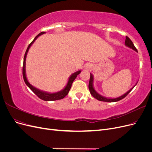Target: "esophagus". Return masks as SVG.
<instances>
[{"label": "esophagus", "instance_id": "1", "mask_svg": "<svg viewBox=\"0 0 152 152\" xmlns=\"http://www.w3.org/2000/svg\"><path fill=\"white\" fill-rule=\"evenodd\" d=\"M86 68L87 69H91V66L89 64V65H87L86 66Z\"/></svg>", "mask_w": 152, "mask_h": 152}]
</instances>
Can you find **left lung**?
I'll return each instance as SVG.
<instances>
[{
  "label": "left lung",
  "instance_id": "1",
  "mask_svg": "<svg viewBox=\"0 0 152 152\" xmlns=\"http://www.w3.org/2000/svg\"><path fill=\"white\" fill-rule=\"evenodd\" d=\"M125 45H126V46L135 50L136 52H137L136 48H135V46L134 45V44H133L131 40V39L128 37H126V40H125ZM90 74H91V76H90V80H89V89L90 91V93L96 99H98L99 101H102V102L111 103V102H118V101H119V100L122 99L123 98H125L129 93H130V92L132 91V89L134 88L135 86L137 83V81L136 84L134 86H133L131 89H129L127 92H126L125 94H124L122 96H119V97L115 98H107V97H105V96H103L102 95L99 94L98 93V92L95 90L94 87V84H93V83H94V77H93V74H92V73H90Z\"/></svg>",
  "mask_w": 152,
  "mask_h": 152
}]
</instances>
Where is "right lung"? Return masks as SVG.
I'll return each mask as SVG.
<instances>
[{
  "mask_svg": "<svg viewBox=\"0 0 152 152\" xmlns=\"http://www.w3.org/2000/svg\"><path fill=\"white\" fill-rule=\"evenodd\" d=\"M45 34V32L42 31L40 33L39 35H37L35 37V38L33 40V41L29 44L28 47L27 48V49L25 52V56H24V59H23V79L24 81L25 82V84H26V86H28L29 88L34 92V93L38 96V97L42 99L44 101H56V100H59V99H61L63 98H64L65 96L68 94V92L70 91L71 87H72V84L73 83V82L74 81V80L76 79V77H77V75L79 74V73L81 72V70H78L77 72L72 73V74L68 78V80L66 85L65 86V87L64 88L59 91L58 92H56V93H49V92H45L42 90H40L37 88H36L34 86H32L31 84H30L29 83V82L27 79L26 77V55L28 54V50L30 48V47L31 46V45L34 43V42L35 41V40L37 39L39 36H40L41 35Z\"/></svg>",
  "mask_w": 152,
  "mask_h": 152,
  "instance_id": "1",
  "label": "right lung"
}]
</instances>
